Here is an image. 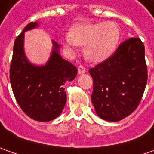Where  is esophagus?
<instances>
[{
	"mask_svg": "<svg viewBox=\"0 0 154 154\" xmlns=\"http://www.w3.org/2000/svg\"><path fill=\"white\" fill-rule=\"evenodd\" d=\"M86 72V68H84L83 66H79L78 67V74H85Z\"/></svg>",
	"mask_w": 154,
	"mask_h": 154,
	"instance_id": "obj_1",
	"label": "esophagus"
}]
</instances>
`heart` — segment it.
Instances as JSON below:
<instances>
[{
  "instance_id": "1",
  "label": "heart",
  "mask_w": 154,
  "mask_h": 154,
  "mask_svg": "<svg viewBox=\"0 0 154 154\" xmlns=\"http://www.w3.org/2000/svg\"><path fill=\"white\" fill-rule=\"evenodd\" d=\"M121 38V29L114 21L95 24H77L65 35L64 45L69 47L85 45L84 56L88 61L101 62L115 52Z\"/></svg>"
}]
</instances>
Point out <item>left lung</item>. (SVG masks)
<instances>
[{
    "label": "left lung",
    "mask_w": 154,
    "mask_h": 154,
    "mask_svg": "<svg viewBox=\"0 0 154 154\" xmlns=\"http://www.w3.org/2000/svg\"><path fill=\"white\" fill-rule=\"evenodd\" d=\"M89 73L93 80L92 102L97 115L108 122L125 118L139 105L147 81L143 43L136 38L124 41Z\"/></svg>",
    "instance_id": "8db88e82"
}]
</instances>
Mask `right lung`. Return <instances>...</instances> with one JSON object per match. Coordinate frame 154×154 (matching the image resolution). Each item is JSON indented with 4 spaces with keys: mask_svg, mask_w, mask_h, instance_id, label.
I'll list each match as a JSON object with an SVG mask.
<instances>
[{
    "mask_svg": "<svg viewBox=\"0 0 154 154\" xmlns=\"http://www.w3.org/2000/svg\"><path fill=\"white\" fill-rule=\"evenodd\" d=\"M38 27L31 22L15 39L10 66V81L14 97L22 110L33 120L49 122L61 115L67 101L64 85L74 80L77 68L62 58L59 45L52 40L53 48L45 65H34L24 50L25 32Z\"/></svg>",
    "mask_w": 154,
    "mask_h": 154,
    "instance_id": "1",
    "label": "right lung"
}]
</instances>
